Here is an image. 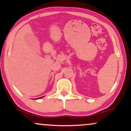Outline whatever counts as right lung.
<instances>
[{"label": "right lung", "mask_w": 131, "mask_h": 131, "mask_svg": "<svg viewBox=\"0 0 131 131\" xmlns=\"http://www.w3.org/2000/svg\"><path fill=\"white\" fill-rule=\"evenodd\" d=\"M42 98V97H40V98H37V99H39V98Z\"/></svg>", "instance_id": "add662e5"}]
</instances>
